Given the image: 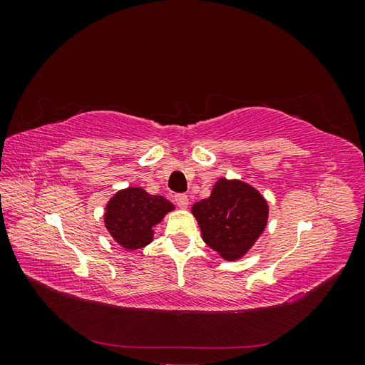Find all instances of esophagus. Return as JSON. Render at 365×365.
Instances as JSON below:
<instances>
[{
	"label": "esophagus",
	"mask_w": 365,
	"mask_h": 365,
	"mask_svg": "<svg viewBox=\"0 0 365 365\" xmlns=\"http://www.w3.org/2000/svg\"><path fill=\"white\" fill-rule=\"evenodd\" d=\"M173 201L180 208H187V207H189V197H187L185 195H175Z\"/></svg>",
	"instance_id": "34e87169"
}]
</instances>
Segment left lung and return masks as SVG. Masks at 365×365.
Wrapping results in <instances>:
<instances>
[{"label": "left lung", "mask_w": 365, "mask_h": 365, "mask_svg": "<svg viewBox=\"0 0 365 365\" xmlns=\"http://www.w3.org/2000/svg\"><path fill=\"white\" fill-rule=\"evenodd\" d=\"M192 215L205 244L224 260L235 262L245 256L267 228L269 205L251 184L219 178L212 195L193 204Z\"/></svg>", "instance_id": "1"}]
</instances>
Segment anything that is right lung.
Segmentation results:
<instances>
[{"mask_svg": "<svg viewBox=\"0 0 365 365\" xmlns=\"http://www.w3.org/2000/svg\"><path fill=\"white\" fill-rule=\"evenodd\" d=\"M175 205L160 195H150L141 187L118 190L108 201L103 222L109 235L128 251L145 248L153 240V228Z\"/></svg>", "mask_w": 365, "mask_h": 365, "instance_id": "add662e5", "label": "right lung"}]
</instances>
